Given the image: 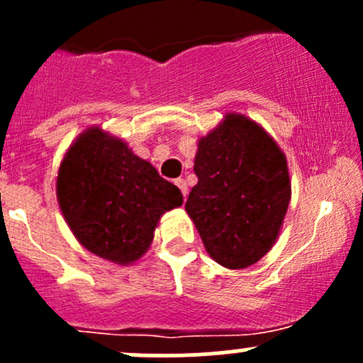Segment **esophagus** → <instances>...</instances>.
Returning <instances> with one entry per match:
<instances>
[{"instance_id": "obj_1", "label": "esophagus", "mask_w": 363, "mask_h": 363, "mask_svg": "<svg viewBox=\"0 0 363 363\" xmlns=\"http://www.w3.org/2000/svg\"><path fill=\"white\" fill-rule=\"evenodd\" d=\"M175 186L181 189L182 196H184V200H186V196H188V182H186L184 179H175Z\"/></svg>"}]
</instances>
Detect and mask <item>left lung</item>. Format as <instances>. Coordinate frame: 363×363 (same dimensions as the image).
I'll use <instances>...</instances> for the list:
<instances>
[{"mask_svg":"<svg viewBox=\"0 0 363 363\" xmlns=\"http://www.w3.org/2000/svg\"><path fill=\"white\" fill-rule=\"evenodd\" d=\"M195 174L186 212L208 256L232 270L255 265L276 244L290 205L284 152L256 121L228 112L200 137Z\"/></svg>","mask_w":363,"mask_h":363,"instance_id":"obj_1","label":"left lung"}]
</instances>
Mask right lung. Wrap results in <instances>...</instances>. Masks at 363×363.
Masks as SVG:
<instances>
[{
	"instance_id": "obj_1",
	"label": "right lung",
	"mask_w": 363,
	"mask_h": 363,
	"mask_svg": "<svg viewBox=\"0 0 363 363\" xmlns=\"http://www.w3.org/2000/svg\"><path fill=\"white\" fill-rule=\"evenodd\" d=\"M56 195L80 246L117 265L142 258L161 216L182 205L177 186L100 126L84 130L65 152Z\"/></svg>"
}]
</instances>
